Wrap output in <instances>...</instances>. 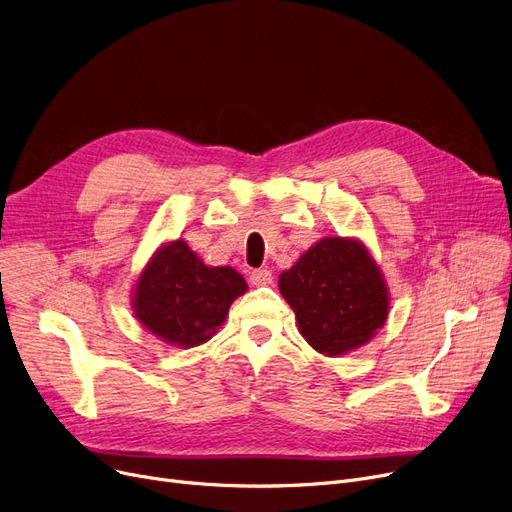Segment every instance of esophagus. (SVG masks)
Here are the masks:
<instances>
[{
    "label": "esophagus",
    "mask_w": 512,
    "mask_h": 512,
    "mask_svg": "<svg viewBox=\"0 0 512 512\" xmlns=\"http://www.w3.org/2000/svg\"><path fill=\"white\" fill-rule=\"evenodd\" d=\"M272 272L270 270H253L251 274H249V282L253 284V286H267V284H272Z\"/></svg>",
    "instance_id": "1"
}]
</instances>
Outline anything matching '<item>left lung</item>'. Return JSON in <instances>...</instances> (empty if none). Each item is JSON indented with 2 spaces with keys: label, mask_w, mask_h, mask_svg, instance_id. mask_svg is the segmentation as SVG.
Segmentation results:
<instances>
[{
  "label": "left lung",
  "mask_w": 512,
  "mask_h": 512,
  "mask_svg": "<svg viewBox=\"0 0 512 512\" xmlns=\"http://www.w3.org/2000/svg\"><path fill=\"white\" fill-rule=\"evenodd\" d=\"M278 286L301 336L326 357L367 344L388 319L386 280L355 238H321L280 274Z\"/></svg>",
  "instance_id": "obj_1"
}]
</instances>
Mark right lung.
Returning <instances> with one entry per match:
<instances>
[{
    "label": "right lung",
    "instance_id": "right-lung-1",
    "mask_svg": "<svg viewBox=\"0 0 512 512\" xmlns=\"http://www.w3.org/2000/svg\"><path fill=\"white\" fill-rule=\"evenodd\" d=\"M247 282L232 267H209L178 238L159 247L132 292L139 324L168 344L191 348L207 342L226 321Z\"/></svg>",
    "mask_w": 512,
    "mask_h": 512
}]
</instances>
